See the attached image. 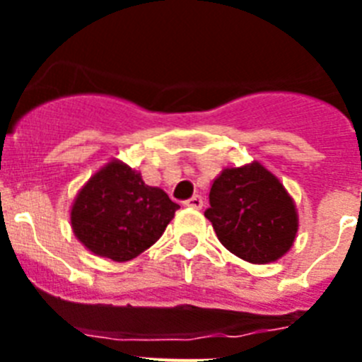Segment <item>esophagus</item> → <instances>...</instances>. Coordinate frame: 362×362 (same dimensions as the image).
<instances>
[{
  "instance_id": "obj_1",
  "label": "esophagus",
  "mask_w": 362,
  "mask_h": 362,
  "mask_svg": "<svg viewBox=\"0 0 362 362\" xmlns=\"http://www.w3.org/2000/svg\"><path fill=\"white\" fill-rule=\"evenodd\" d=\"M183 204H185V206H190V209H196V210H199L201 206H203V197H201V196H197V194H196V196H192L190 199H187V201H185Z\"/></svg>"
}]
</instances>
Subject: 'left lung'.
Instances as JSON below:
<instances>
[{"label":"left lung","instance_id":"obj_1","mask_svg":"<svg viewBox=\"0 0 362 362\" xmlns=\"http://www.w3.org/2000/svg\"><path fill=\"white\" fill-rule=\"evenodd\" d=\"M204 217L226 250L255 264L283 257L297 233L292 197L259 163L221 172L210 188Z\"/></svg>","mask_w":362,"mask_h":362}]
</instances>
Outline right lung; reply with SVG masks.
<instances>
[{"label":"right lung","mask_w":362,"mask_h":362,"mask_svg":"<svg viewBox=\"0 0 362 362\" xmlns=\"http://www.w3.org/2000/svg\"><path fill=\"white\" fill-rule=\"evenodd\" d=\"M177 209L161 188L148 187L141 174L112 161L81 188L70 223L88 250L123 263L158 241Z\"/></svg>","instance_id":"add662e5"}]
</instances>
